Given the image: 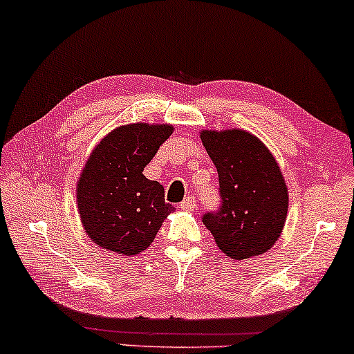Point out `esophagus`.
Listing matches in <instances>:
<instances>
[{
	"mask_svg": "<svg viewBox=\"0 0 354 354\" xmlns=\"http://www.w3.org/2000/svg\"><path fill=\"white\" fill-rule=\"evenodd\" d=\"M180 205L183 210H192L196 207V201H194V198H186Z\"/></svg>",
	"mask_w": 354,
	"mask_h": 354,
	"instance_id": "1",
	"label": "esophagus"
}]
</instances>
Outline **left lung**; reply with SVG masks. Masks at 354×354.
Listing matches in <instances>:
<instances>
[{"mask_svg": "<svg viewBox=\"0 0 354 354\" xmlns=\"http://www.w3.org/2000/svg\"><path fill=\"white\" fill-rule=\"evenodd\" d=\"M201 140L218 173L221 205L203 222L232 259L271 250L288 218V186L266 145L241 129L203 131Z\"/></svg>", "mask_w": 354, "mask_h": 354, "instance_id": "left-lung-1", "label": "left lung"}]
</instances>
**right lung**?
Segmentation results:
<instances>
[{
  "mask_svg": "<svg viewBox=\"0 0 354 354\" xmlns=\"http://www.w3.org/2000/svg\"><path fill=\"white\" fill-rule=\"evenodd\" d=\"M169 124H129L95 147L77 183V203L89 239L107 252L132 257L150 247L173 207L158 181L144 176Z\"/></svg>",
  "mask_w": 354,
  "mask_h": 354,
  "instance_id": "right-lung-1",
  "label": "right lung"
}]
</instances>
